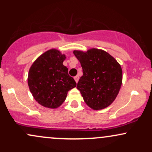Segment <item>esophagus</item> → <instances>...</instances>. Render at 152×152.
I'll use <instances>...</instances> for the list:
<instances>
[{
    "mask_svg": "<svg viewBox=\"0 0 152 152\" xmlns=\"http://www.w3.org/2000/svg\"><path fill=\"white\" fill-rule=\"evenodd\" d=\"M74 79H75V81H76V83H78V79H79V76H74Z\"/></svg>",
    "mask_w": 152,
    "mask_h": 152,
    "instance_id": "esophagus-1",
    "label": "esophagus"
}]
</instances>
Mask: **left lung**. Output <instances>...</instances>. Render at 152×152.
<instances>
[{
    "label": "left lung",
    "mask_w": 152,
    "mask_h": 152,
    "mask_svg": "<svg viewBox=\"0 0 152 152\" xmlns=\"http://www.w3.org/2000/svg\"><path fill=\"white\" fill-rule=\"evenodd\" d=\"M81 63L83 76L76 88L90 108L100 110L109 106L117 96L122 83L121 66L107 52L91 48L74 50Z\"/></svg>",
    "instance_id": "left-lung-1"
}]
</instances>
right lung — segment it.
<instances>
[{"label":"right lung","instance_id":"right-lung-1","mask_svg":"<svg viewBox=\"0 0 152 152\" xmlns=\"http://www.w3.org/2000/svg\"><path fill=\"white\" fill-rule=\"evenodd\" d=\"M66 56L50 49L40 56L29 70L28 83L33 96L45 107L56 109L64 103L69 90L76 83L63 65Z\"/></svg>","mask_w":152,"mask_h":152}]
</instances>
